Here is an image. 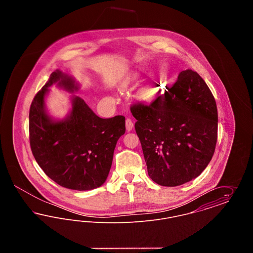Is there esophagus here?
Instances as JSON below:
<instances>
[{"label":"esophagus","mask_w":253,"mask_h":253,"mask_svg":"<svg viewBox=\"0 0 253 253\" xmlns=\"http://www.w3.org/2000/svg\"><path fill=\"white\" fill-rule=\"evenodd\" d=\"M125 123H126V130L128 132L132 131V128H133V123H132V120L131 119H127Z\"/></svg>","instance_id":"1"}]
</instances>
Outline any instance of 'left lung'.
Segmentation results:
<instances>
[{
	"instance_id": "1",
	"label": "left lung",
	"mask_w": 253,
	"mask_h": 253,
	"mask_svg": "<svg viewBox=\"0 0 253 253\" xmlns=\"http://www.w3.org/2000/svg\"><path fill=\"white\" fill-rule=\"evenodd\" d=\"M164 95L136 103V120L148 174L160 186L175 187L196 178L214 154L216 102L204 80L191 69L179 73Z\"/></svg>"
}]
</instances>
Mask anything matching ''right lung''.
Listing matches in <instances>:
<instances>
[{"label":"right lung","mask_w":253,"mask_h":253,"mask_svg":"<svg viewBox=\"0 0 253 253\" xmlns=\"http://www.w3.org/2000/svg\"><path fill=\"white\" fill-rule=\"evenodd\" d=\"M57 84L69 93L80 85L60 70L37 93L29 111V139L32 154L45 174L61 187L89 191L108 177L114 151L125 132V118L101 119L80 96H71L72 108L63 120L53 119L46 110L49 87Z\"/></svg>","instance_id":"right-lung-1"}]
</instances>
